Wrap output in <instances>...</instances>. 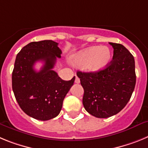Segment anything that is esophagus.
Instances as JSON below:
<instances>
[{
  "label": "esophagus",
  "mask_w": 148,
  "mask_h": 148,
  "mask_svg": "<svg viewBox=\"0 0 148 148\" xmlns=\"http://www.w3.org/2000/svg\"><path fill=\"white\" fill-rule=\"evenodd\" d=\"M75 82L76 84H79L80 83V79H79V78L77 76H75Z\"/></svg>",
  "instance_id": "34e87169"
}]
</instances>
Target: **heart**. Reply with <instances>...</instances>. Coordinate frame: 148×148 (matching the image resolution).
I'll use <instances>...</instances> for the list:
<instances>
[{"label": "heart", "instance_id": "b5f03b06", "mask_svg": "<svg viewBox=\"0 0 148 148\" xmlns=\"http://www.w3.org/2000/svg\"><path fill=\"white\" fill-rule=\"evenodd\" d=\"M112 59V53L108 47H90L75 53L72 57L73 64L83 66L89 73H99L108 67Z\"/></svg>", "mask_w": 148, "mask_h": 148}]
</instances>
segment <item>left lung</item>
<instances>
[{"mask_svg":"<svg viewBox=\"0 0 148 148\" xmlns=\"http://www.w3.org/2000/svg\"><path fill=\"white\" fill-rule=\"evenodd\" d=\"M113 48V60L99 73L77 72L84 92L83 105L97 118L117 114L130 100L136 85L135 60L123 45L109 43Z\"/></svg>","mask_w":148,"mask_h":148,"instance_id":"obj_1","label":"left lung"}]
</instances>
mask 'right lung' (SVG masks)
<instances>
[{
	"label": "right lung",
	"mask_w": 148,
	"mask_h": 148,
	"mask_svg": "<svg viewBox=\"0 0 148 148\" xmlns=\"http://www.w3.org/2000/svg\"><path fill=\"white\" fill-rule=\"evenodd\" d=\"M58 43L51 40L31 42L18 53L12 84L15 97L29 116L47 121L58 116L63 101L73 85L75 78L64 81L53 70L56 58H61ZM44 62L38 72L34 69L37 61Z\"/></svg>",
	"instance_id": "1"
}]
</instances>
